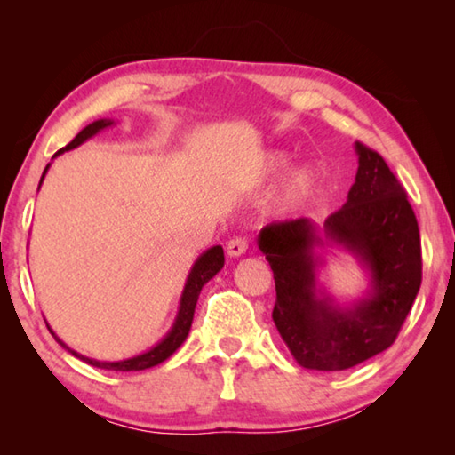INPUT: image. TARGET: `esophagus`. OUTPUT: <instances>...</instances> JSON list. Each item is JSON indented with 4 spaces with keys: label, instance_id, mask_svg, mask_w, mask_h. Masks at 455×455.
Returning a JSON list of instances; mask_svg holds the SVG:
<instances>
[{
    "label": "esophagus",
    "instance_id": "esophagus-1",
    "mask_svg": "<svg viewBox=\"0 0 455 455\" xmlns=\"http://www.w3.org/2000/svg\"><path fill=\"white\" fill-rule=\"evenodd\" d=\"M249 249V238L246 236H235L227 243V252L230 257H241Z\"/></svg>",
    "mask_w": 455,
    "mask_h": 455
}]
</instances>
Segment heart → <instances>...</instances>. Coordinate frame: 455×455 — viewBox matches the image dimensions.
<instances>
[{
    "label": "heart",
    "mask_w": 455,
    "mask_h": 455,
    "mask_svg": "<svg viewBox=\"0 0 455 455\" xmlns=\"http://www.w3.org/2000/svg\"><path fill=\"white\" fill-rule=\"evenodd\" d=\"M279 164H283V160H279ZM309 188H311V172L301 171V172H297L295 176H292V180L289 184V196L299 198V196H303Z\"/></svg>",
    "instance_id": "heart-1"
}]
</instances>
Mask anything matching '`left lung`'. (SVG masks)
Instances as JSON below:
<instances>
[{"mask_svg": "<svg viewBox=\"0 0 455 455\" xmlns=\"http://www.w3.org/2000/svg\"><path fill=\"white\" fill-rule=\"evenodd\" d=\"M355 148V184L325 233L371 268V299L339 311L315 297L311 249L321 238L309 219L275 220L259 238L273 268L275 325L297 363L317 371H343L391 347L421 284V238L407 192L379 152L363 142Z\"/></svg>", "mask_w": 455, "mask_h": 455, "instance_id": "obj_1", "label": "left lung"}]
</instances>
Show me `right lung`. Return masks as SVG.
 Wrapping results in <instances>:
<instances>
[{
  "label": "right lung",
  "instance_id": "obj_1",
  "mask_svg": "<svg viewBox=\"0 0 455 455\" xmlns=\"http://www.w3.org/2000/svg\"><path fill=\"white\" fill-rule=\"evenodd\" d=\"M112 122L110 120H98V122H92L90 126H86L82 130V132L74 138V140L66 146V148H60L53 156H58V154L66 152V150H72L76 146H80L84 140H88L90 136H94L98 130H102L106 126H110ZM45 171H48V166H45ZM44 171V174H45ZM44 179V176H42ZM42 184V180H40ZM222 265H225V252H222V246H212L204 252L203 257H200L195 267H192V271L188 275V281H187V287H184L182 292V301H180V311H179V317H176L174 327L171 329V333H168L163 341H160L156 347L150 349L148 353H142V355L132 357V359H126V361H114V363H108V361H96V359H88L84 355H78V353L72 351L70 347H66L64 343L60 341L56 337V341H60L61 347H66L68 351L72 353L82 361H86V363L100 367V369H110V371H140V369H148L154 367L158 363H163L164 359H168L172 355V353L180 347L184 339H187L190 325H192V317H195V307L198 301V295H200V289L204 287L206 283H209L214 275H217ZM50 329V327H48Z\"/></svg>",
  "mask_w": 455,
  "mask_h": 455
}]
</instances>
